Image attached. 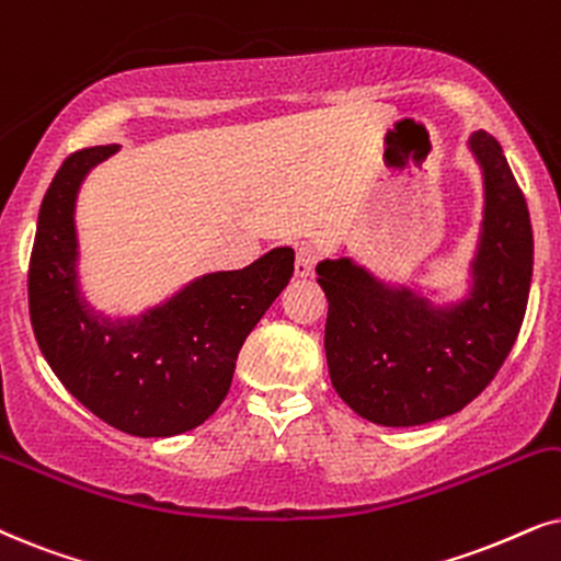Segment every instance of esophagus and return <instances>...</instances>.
<instances>
[{
    "instance_id": "1",
    "label": "esophagus",
    "mask_w": 561,
    "mask_h": 561,
    "mask_svg": "<svg viewBox=\"0 0 561 561\" xmlns=\"http://www.w3.org/2000/svg\"><path fill=\"white\" fill-rule=\"evenodd\" d=\"M318 264V251L313 245L302 243L295 253V274L297 276H310Z\"/></svg>"
}]
</instances>
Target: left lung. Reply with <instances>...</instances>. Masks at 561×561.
<instances>
[{
	"label": "left lung",
	"instance_id": "left-lung-1",
	"mask_svg": "<svg viewBox=\"0 0 561 561\" xmlns=\"http://www.w3.org/2000/svg\"><path fill=\"white\" fill-rule=\"evenodd\" d=\"M484 173V219L471 289L432 305L409 287H388L352 259L321 261L329 300L325 359L336 393L367 422L414 427L456 414L492 382L513 350L534 276L528 204L500 141L471 134Z\"/></svg>",
	"mask_w": 561,
	"mask_h": 561
}]
</instances>
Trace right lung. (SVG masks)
<instances>
[{
  "label": "right lung",
  "mask_w": 561,
  "mask_h": 561,
  "mask_svg": "<svg viewBox=\"0 0 561 561\" xmlns=\"http://www.w3.org/2000/svg\"><path fill=\"white\" fill-rule=\"evenodd\" d=\"M118 145L69 154L38 211L27 272L35 342L69 393L105 424L137 437L198 427L230 391L245 336L295 272L274 248L238 272L204 274L137 318H108L80 289L75 207L82 181Z\"/></svg>",
  "instance_id": "obj_1"
}]
</instances>
